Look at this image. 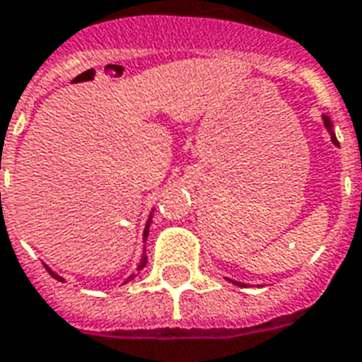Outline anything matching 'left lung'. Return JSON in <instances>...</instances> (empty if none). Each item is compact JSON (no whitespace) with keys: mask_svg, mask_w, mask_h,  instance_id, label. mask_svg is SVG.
Segmentation results:
<instances>
[{"mask_svg":"<svg viewBox=\"0 0 362 362\" xmlns=\"http://www.w3.org/2000/svg\"><path fill=\"white\" fill-rule=\"evenodd\" d=\"M324 126H326V129L329 132V135H332V141H334V145H339V143H337V137H335V134H334L332 122H329V118H327V116H324ZM228 281H233V283H235V285H238V287H244V283H240V281H235V279H228Z\"/></svg>","mask_w":362,"mask_h":362,"instance_id":"8db88e82","label":"left lung"}]
</instances>
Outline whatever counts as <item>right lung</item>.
Listing matches in <instances>:
<instances>
[{
	"mask_svg": "<svg viewBox=\"0 0 362 362\" xmlns=\"http://www.w3.org/2000/svg\"><path fill=\"white\" fill-rule=\"evenodd\" d=\"M149 227H151V217H149V221H147V225H145V230H143V256H141V259H139V266H137V273L141 272L143 267H145V264H147V256H145V240H147V236H149ZM46 269H48V273H50L54 279L66 281V279H64V277H59V275L56 272H52L50 267H46ZM134 277H135V273H132V275H129V277H127V279L124 281V283H127V281H132V279H134Z\"/></svg>",
	"mask_w": 362,
	"mask_h": 362,
	"instance_id": "1",
	"label": "right lung"
}]
</instances>
